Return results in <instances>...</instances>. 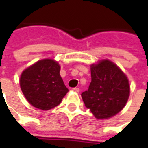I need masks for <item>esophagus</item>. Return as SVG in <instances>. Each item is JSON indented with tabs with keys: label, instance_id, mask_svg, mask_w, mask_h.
I'll list each match as a JSON object with an SVG mask.
<instances>
[{
	"label": "esophagus",
	"instance_id": "esophagus-1",
	"mask_svg": "<svg viewBox=\"0 0 148 148\" xmlns=\"http://www.w3.org/2000/svg\"><path fill=\"white\" fill-rule=\"evenodd\" d=\"M72 90L75 91V92H79L80 91V89L77 88V87H75V88H72Z\"/></svg>",
	"mask_w": 148,
	"mask_h": 148
}]
</instances>
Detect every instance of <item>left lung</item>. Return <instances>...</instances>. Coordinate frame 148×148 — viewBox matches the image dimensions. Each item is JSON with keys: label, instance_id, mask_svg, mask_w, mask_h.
Masks as SVG:
<instances>
[{"label": "left lung", "instance_id": "8db88e82", "mask_svg": "<svg viewBox=\"0 0 148 148\" xmlns=\"http://www.w3.org/2000/svg\"><path fill=\"white\" fill-rule=\"evenodd\" d=\"M91 82L82 93L83 102L96 119H104L123 110L129 96L126 76L109 60L91 66Z\"/></svg>", "mask_w": 148, "mask_h": 148}]
</instances>
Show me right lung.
Returning <instances> with one entry per match:
<instances>
[{
    "label": "right lung",
    "instance_id": "right-lung-1",
    "mask_svg": "<svg viewBox=\"0 0 148 148\" xmlns=\"http://www.w3.org/2000/svg\"><path fill=\"white\" fill-rule=\"evenodd\" d=\"M60 66L52 59L40 60L22 72L20 87L27 100L48 110L58 105L68 92L59 74Z\"/></svg>",
    "mask_w": 148,
    "mask_h": 148
}]
</instances>
